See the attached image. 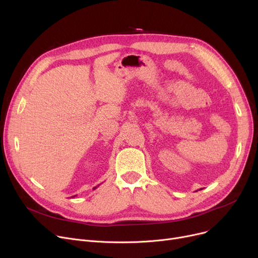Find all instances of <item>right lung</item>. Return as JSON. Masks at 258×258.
I'll list each match as a JSON object with an SVG mask.
<instances>
[{"label":"right lung","instance_id":"add662e5","mask_svg":"<svg viewBox=\"0 0 258 258\" xmlns=\"http://www.w3.org/2000/svg\"><path fill=\"white\" fill-rule=\"evenodd\" d=\"M95 188H97V186H95V187H94V189H95ZM73 197H75V196H73Z\"/></svg>","mask_w":258,"mask_h":258}]
</instances>
